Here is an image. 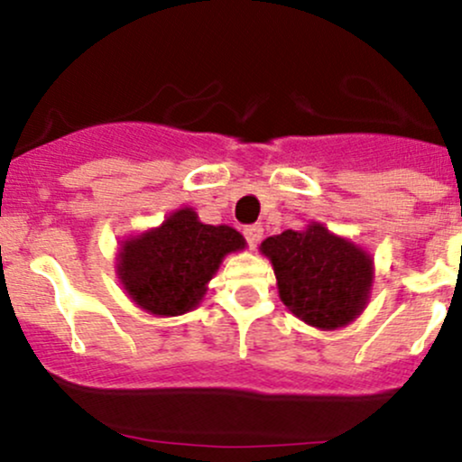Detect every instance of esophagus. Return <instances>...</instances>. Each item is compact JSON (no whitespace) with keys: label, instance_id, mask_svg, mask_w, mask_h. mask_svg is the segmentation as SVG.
<instances>
[{"label":"esophagus","instance_id":"1","mask_svg":"<svg viewBox=\"0 0 462 462\" xmlns=\"http://www.w3.org/2000/svg\"><path fill=\"white\" fill-rule=\"evenodd\" d=\"M243 236H245L247 245L254 249L258 245V243H261V238H263V226L261 224L245 226V227H243Z\"/></svg>","mask_w":462,"mask_h":462}]
</instances>
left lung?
I'll list each match as a JSON object with an SVG mask.
<instances>
[{"label": "left lung", "instance_id": "left-lung-1", "mask_svg": "<svg viewBox=\"0 0 462 462\" xmlns=\"http://www.w3.org/2000/svg\"><path fill=\"white\" fill-rule=\"evenodd\" d=\"M261 249L273 264L280 298L309 326L341 328L367 304L371 258L323 226L269 236Z\"/></svg>", "mask_w": 462, "mask_h": 462}]
</instances>
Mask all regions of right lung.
I'll return each instance as SVG.
<instances>
[{"mask_svg":"<svg viewBox=\"0 0 462 462\" xmlns=\"http://www.w3.org/2000/svg\"><path fill=\"white\" fill-rule=\"evenodd\" d=\"M245 238L227 226L199 224L190 208L178 210L158 230L124 243L119 275L130 298L153 315H182L199 304L206 282L227 252Z\"/></svg>","mask_w":462,"mask_h":462,"instance_id":"obj_1","label":"right lung"}]
</instances>
